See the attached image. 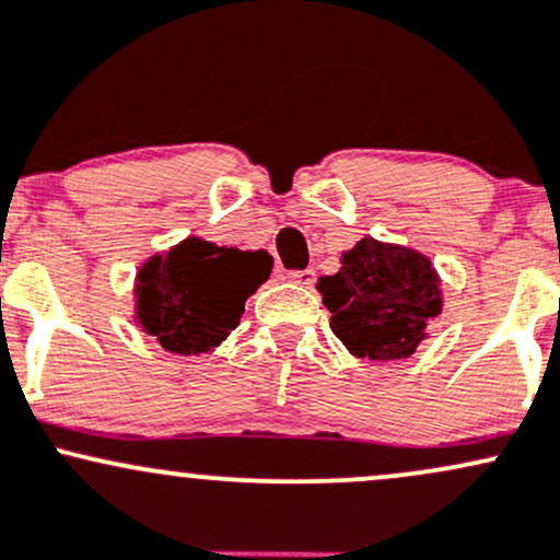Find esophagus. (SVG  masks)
Returning a JSON list of instances; mask_svg holds the SVG:
<instances>
[{"label": "esophagus", "instance_id": "34e87169", "mask_svg": "<svg viewBox=\"0 0 560 560\" xmlns=\"http://www.w3.org/2000/svg\"><path fill=\"white\" fill-rule=\"evenodd\" d=\"M288 280L296 282V285L312 288L317 278H314V269H293V272H288Z\"/></svg>", "mask_w": 560, "mask_h": 560}]
</instances>
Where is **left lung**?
<instances>
[{
  "mask_svg": "<svg viewBox=\"0 0 560 560\" xmlns=\"http://www.w3.org/2000/svg\"><path fill=\"white\" fill-rule=\"evenodd\" d=\"M330 330L360 360H407L442 314V280L429 256L362 237L341 269L317 282Z\"/></svg>",
  "mask_w": 560,
  "mask_h": 560,
  "instance_id": "1",
  "label": "left lung"
}]
</instances>
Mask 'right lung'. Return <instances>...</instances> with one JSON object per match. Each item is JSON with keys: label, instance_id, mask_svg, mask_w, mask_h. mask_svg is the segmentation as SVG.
<instances>
[{"label": "right lung", "instance_id": "1", "mask_svg": "<svg viewBox=\"0 0 560 560\" xmlns=\"http://www.w3.org/2000/svg\"><path fill=\"white\" fill-rule=\"evenodd\" d=\"M272 272L264 250L185 237L137 272L135 317L172 354H206L237 328L246 299Z\"/></svg>", "mask_w": 560, "mask_h": 560}]
</instances>
